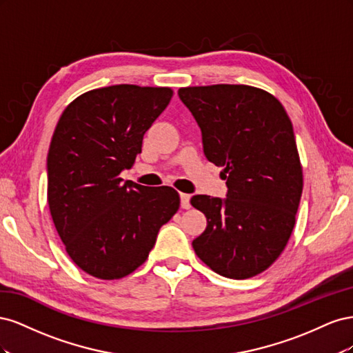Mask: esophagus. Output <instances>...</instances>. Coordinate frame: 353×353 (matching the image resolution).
<instances>
[{
    "mask_svg": "<svg viewBox=\"0 0 353 353\" xmlns=\"http://www.w3.org/2000/svg\"><path fill=\"white\" fill-rule=\"evenodd\" d=\"M179 197H181V208H183V209H190L191 208V203H190L191 196L185 194V193H181Z\"/></svg>",
    "mask_w": 353,
    "mask_h": 353,
    "instance_id": "1",
    "label": "esophagus"
}]
</instances>
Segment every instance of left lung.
I'll list each match as a JSON object with an SVG mask.
<instances>
[{"label":"left lung","mask_w":353,"mask_h":353,"mask_svg":"<svg viewBox=\"0 0 353 353\" xmlns=\"http://www.w3.org/2000/svg\"><path fill=\"white\" fill-rule=\"evenodd\" d=\"M178 94L228 187L223 200L191 197L208 219L193 249L216 274L250 279L279 259L296 223L303 172L292 121L272 94L250 85L185 87Z\"/></svg>","instance_id":"left-lung-1"}]
</instances>
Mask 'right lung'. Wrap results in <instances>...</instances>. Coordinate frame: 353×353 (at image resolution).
Wrapping results in <instances>:
<instances>
[{"instance_id":"add662e5","label":"right lung","mask_w":353,"mask_h":353,"mask_svg":"<svg viewBox=\"0 0 353 353\" xmlns=\"http://www.w3.org/2000/svg\"><path fill=\"white\" fill-rule=\"evenodd\" d=\"M172 95L169 87L130 83L91 90L57 122L47 157L51 218L70 259L95 279L119 280L141 266L179 209L172 187L119 176Z\"/></svg>"}]
</instances>
